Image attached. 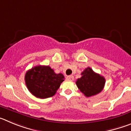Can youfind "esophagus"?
<instances>
[{
    "mask_svg": "<svg viewBox=\"0 0 131 131\" xmlns=\"http://www.w3.org/2000/svg\"><path fill=\"white\" fill-rule=\"evenodd\" d=\"M66 79H67V80H68V81H73V80H74V76H67Z\"/></svg>",
    "mask_w": 131,
    "mask_h": 131,
    "instance_id": "1",
    "label": "esophagus"
}]
</instances>
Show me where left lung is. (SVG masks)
Segmentation results:
<instances>
[{"label": "left lung", "mask_w": 131, "mask_h": 131, "mask_svg": "<svg viewBox=\"0 0 131 131\" xmlns=\"http://www.w3.org/2000/svg\"><path fill=\"white\" fill-rule=\"evenodd\" d=\"M82 77L76 80L77 87L87 97L94 96L102 91L105 84V78L95 73L90 67L82 72Z\"/></svg>", "instance_id": "obj_1"}]
</instances>
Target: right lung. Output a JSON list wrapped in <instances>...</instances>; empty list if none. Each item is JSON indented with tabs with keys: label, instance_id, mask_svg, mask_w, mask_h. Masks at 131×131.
<instances>
[{
	"label": "right lung",
	"instance_id": "right-lung-1",
	"mask_svg": "<svg viewBox=\"0 0 131 131\" xmlns=\"http://www.w3.org/2000/svg\"><path fill=\"white\" fill-rule=\"evenodd\" d=\"M64 79L63 74L55 73L49 66H36L28 70L25 76L29 91L39 99L53 96Z\"/></svg>",
	"mask_w": 131,
	"mask_h": 131
}]
</instances>
